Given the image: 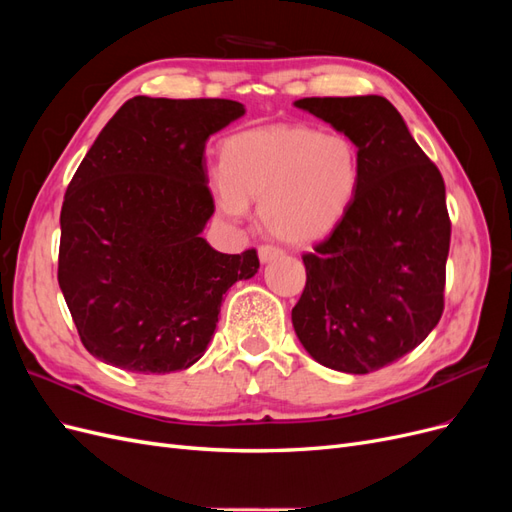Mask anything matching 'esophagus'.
<instances>
[{
    "label": "esophagus",
    "mask_w": 512,
    "mask_h": 512,
    "mask_svg": "<svg viewBox=\"0 0 512 512\" xmlns=\"http://www.w3.org/2000/svg\"><path fill=\"white\" fill-rule=\"evenodd\" d=\"M284 252L280 250V247H275V245H260L258 247V256H260V260L262 262H269V260H273V258H277V256H282Z\"/></svg>",
    "instance_id": "obj_1"
}]
</instances>
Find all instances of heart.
Returning <instances> with one entry per match:
<instances>
[{"label": "heart", "mask_w": 512, "mask_h": 512, "mask_svg": "<svg viewBox=\"0 0 512 512\" xmlns=\"http://www.w3.org/2000/svg\"><path fill=\"white\" fill-rule=\"evenodd\" d=\"M361 185L359 149L342 132L269 126L230 136L222 175L213 177L215 205L245 218L260 200V220L273 237L309 243L331 232L352 207Z\"/></svg>", "instance_id": "heart-1"}]
</instances>
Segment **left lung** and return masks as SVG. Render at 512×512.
<instances>
[{"label":"left lung","instance_id":"1","mask_svg":"<svg viewBox=\"0 0 512 512\" xmlns=\"http://www.w3.org/2000/svg\"><path fill=\"white\" fill-rule=\"evenodd\" d=\"M359 149L361 185L331 235L303 254L292 324L314 359L346 374L399 361L444 312L451 218L438 166L382 96L303 98Z\"/></svg>","mask_w":512,"mask_h":512}]
</instances>
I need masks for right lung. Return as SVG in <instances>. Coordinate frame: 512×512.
<instances>
[{
  "label": "right lung",
  "mask_w": 512,
  "mask_h": 512,
  "mask_svg": "<svg viewBox=\"0 0 512 512\" xmlns=\"http://www.w3.org/2000/svg\"><path fill=\"white\" fill-rule=\"evenodd\" d=\"M245 113L222 98L136 96L106 123L61 205L57 280L83 346L136 374L205 354L222 297L258 254L200 237L213 215L207 138Z\"/></svg>",
  "instance_id": "obj_1"
}]
</instances>
